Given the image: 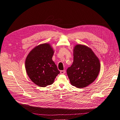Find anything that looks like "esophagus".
Returning <instances> with one entry per match:
<instances>
[{"mask_svg": "<svg viewBox=\"0 0 120 120\" xmlns=\"http://www.w3.org/2000/svg\"><path fill=\"white\" fill-rule=\"evenodd\" d=\"M60 74H64L65 73H66V71H65V70L60 71Z\"/></svg>", "mask_w": 120, "mask_h": 120, "instance_id": "1", "label": "esophagus"}]
</instances>
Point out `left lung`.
Listing matches in <instances>:
<instances>
[{"label": "left lung", "mask_w": 120, "mask_h": 120, "mask_svg": "<svg viewBox=\"0 0 120 120\" xmlns=\"http://www.w3.org/2000/svg\"><path fill=\"white\" fill-rule=\"evenodd\" d=\"M100 60L89 47L76 45L74 49V61L67 70L71 84L82 88L92 83L99 74Z\"/></svg>", "instance_id": "obj_1"}]
</instances>
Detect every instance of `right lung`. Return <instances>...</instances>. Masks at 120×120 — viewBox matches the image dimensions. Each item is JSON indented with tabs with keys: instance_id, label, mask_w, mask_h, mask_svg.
I'll return each instance as SVG.
<instances>
[{
	"instance_id": "right-lung-1",
	"label": "right lung",
	"mask_w": 120,
	"mask_h": 120,
	"mask_svg": "<svg viewBox=\"0 0 120 120\" xmlns=\"http://www.w3.org/2000/svg\"><path fill=\"white\" fill-rule=\"evenodd\" d=\"M53 49L49 43L32 49L25 60V69L29 78L39 86L52 85L60 71L52 60Z\"/></svg>"
}]
</instances>
